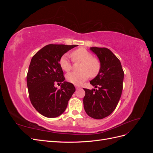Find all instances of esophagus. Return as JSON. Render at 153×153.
Masks as SVG:
<instances>
[{
    "label": "esophagus",
    "mask_w": 153,
    "mask_h": 153,
    "mask_svg": "<svg viewBox=\"0 0 153 153\" xmlns=\"http://www.w3.org/2000/svg\"><path fill=\"white\" fill-rule=\"evenodd\" d=\"M75 87H76V89H80V88H81L80 86H78V85H76Z\"/></svg>",
    "instance_id": "34e87169"
}]
</instances>
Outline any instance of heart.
<instances>
[{
  "instance_id": "b5f03b06",
  "label": "heart",
  "mask_w": 153,
  "mask_h": 153,
  "mask_svg": "<svg viewBox=\"0 0 153 153\" xmlns=\"http://www.w3.org/2000/svg\"><path fill=\"white\" fill-rule=\"evenodd\" d=\"M74 62H81L79 66L80 71L71 72L66 75V79L71 84L78 85L86 80L89 76L96 77L101 69V62L98 59L93 57L92 54L84 48H80L71 53ZM61 68L65 71H70L72 64L67 55H64L59 60Z\"/></svg>"
}]
</instances>
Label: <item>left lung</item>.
Returning a JSON list of instances; mask_svg holds the SVG:
<instances>
[{"label":"left lung","instance_id":"left-lung-1","mask_svg":"<svg viewBox=\"0 0 153 153\" xmlns=\"http://www.w3.org/2000/svg\"><path fill=\"white\" fill-rule=\"evenodd\" d=\"M101 62L99 74L90 84L98 89H84V106L92 118L101 119L108 116L116 108L123 88L124 71L119 59L106 48L91 47Z\"/></svg>","mask_w":153,"mask_h":153}]
</instances>
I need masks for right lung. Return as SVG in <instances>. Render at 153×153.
<instances>
[{
	"label": "right lung",
	"instance_id": "right-lung-1",
	"mask_svg": "<svg viewBox=\"0 0 153 153\" xmlns=\"http://www.w3.org/2000/svg\"><path fill=\"white\" fill-rule=\"evenodd\" d=\"M78 45L50 44L32 57L27 75V84L32 105L38 112L49 118L59 116L65 111L75 91L65 78L59 60L68 51ZM62 84L61 89L54 87Z\"/></svg>",
	"mask_w": 153,
	"mask_h": 153
}]
</instances>
